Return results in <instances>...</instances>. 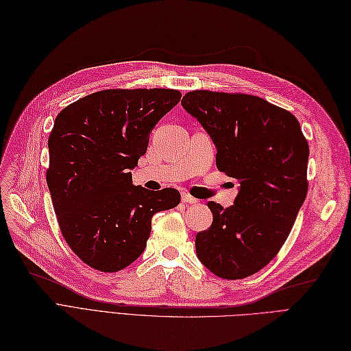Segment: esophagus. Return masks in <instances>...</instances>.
Returning a JSON list of instances; mask_svg holds the SVG:
<instances>
[{
	"label": "esophagus",
	"mask_w": 351,
	"mask_h": 351,
	"mask_svg": "<svg viewBox=\"0 0 351 351\" xmlns=\"http://www.w3.org/2000/svg\"><path fill=\"white\" fill-rule=\"evenodd\" d=\"M182 201H183V202H186V204H191V205H195V204H197V202H199L196 197L191 196L189 193H183V195H182Z\"/></svg>",
	"instance_id": "esophagus-1"
}]
</instances>
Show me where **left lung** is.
<instances>
[{
	"label": "left lung",
	"instance_id": "obj_1",
	"mask_svg": "<svg viewBox=\"0 0 351 351\" xmlns=\"http://www.w3.org/2000/svg\"><path fill=\"white\" fill-rule=\"evenodd\" d=\"M217 149L220 171L239 183L229 208L208 202L213 224L196 255L223 279H243L276 257L307 195L308 143L291 112L261 97L196 90L182 100Z\"/></svg>",
	"mask_w": 351,
	"mask_h": 351
}]
</instances>
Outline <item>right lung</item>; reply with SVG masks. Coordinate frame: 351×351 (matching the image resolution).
Returning a JSON list of instances; mask_svg holds the SVG:
<instances>
[{
  "instance_id": "1",
  "label": "right lung",
  "mask_w": 351,
  "mask_h": 351,
  "mask_svg": "<svg viewBox=\"0 0 351 351\" xmlns=\"http://www.w3.org/2000/svg\"><path fill=\"white\" fill-rule=\"evenodd\" d=\"M177 90H103L66 106L49 137L47 184L64 241L90 267L119 271L146 248L152 217L180 204L176 189L132 184L158 121Z\"/></svg>"
}]
</instances>
